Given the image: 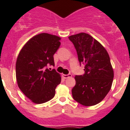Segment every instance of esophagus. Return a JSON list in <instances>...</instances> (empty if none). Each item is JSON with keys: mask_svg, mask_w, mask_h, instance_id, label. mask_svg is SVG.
<instances>
[{"mask_svg": "<svg viewBox=\"0 0 130 130\" xmlns=\"http://www.w3.org/2000/svg\"><path fill=\"white\" fill-rule=\"evenodd\" d=\"M62 77L64 78V79H67V78L72 77V74H70H70H68V75H65V74H63Z\"/></svg>", "mask_w": 130, "mask_h": 130, "instance_id": "esophagus-1", "label": "esophagus"}]
</instances>
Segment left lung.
<instances>
[{"instance_id":"obj_1","label":"left lung","mask_w":130,"mask_h":130,"mask_svg":"<svg viewBox=\"0 0 130 130\" xmlns=\"http://www.w3.org/2000/svg\"><path fill=\"white\" fill-rule=\"evenodd\" d=\"M73 43L81 63L85 64L83 75L75 77L73 98L85 106L102 102L111 90L114 72L109 55L103 45L91 36L81 32L69 36Z\"/></svg>"}]
</instances>
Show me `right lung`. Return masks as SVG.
Masks as SVG:
<instances>
[{"mask_svg": "<svg viewBox=\"0 0 130 130\" xmlns=\"http://www.w3.org/2000/svg\"><path fill=\"white\" fill-rule=\"evenodd\" d=\"M61 38L47 33L33 36L18 55L15 64L18 85L33 103L43 104L55 96V88L61 77L55 70L46 68L55 65L53 55L60 45Z\"/></svg>", "mask_w": 130, "mask_h": 130, "instance_id": "add662e5", "label": "right lung"}]
</instances>
